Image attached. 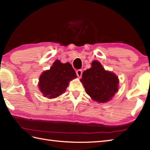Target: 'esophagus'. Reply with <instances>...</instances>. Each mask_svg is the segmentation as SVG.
<instances>
[{
  "instance_id": "34e87169",
  "label": "esophagus",
  "mask_w": 150,
  "mask_h": 150,
  "mask_svg": "<svg viewBox=\"0 0 150 150\" xmlns=\"http://www.w3.org/2000/svg\"><path fill=\"white\" fill-rule=\"evenodd\" d=\"M76 73H77V75L79 77H81L82 76V71L81 69H78L76 71Z\"/></svg>"
}]
</instances>
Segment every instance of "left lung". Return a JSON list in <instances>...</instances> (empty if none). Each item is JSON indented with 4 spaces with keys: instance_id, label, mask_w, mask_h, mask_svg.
Masks as SVG:
<instances>
[{
    "instance_id": "left-lung-1",
    "label": "left lung",
    "mask_w": 150,
    "mask_h": 150,
    "mask_svg": "<svg viewBox=\"0 0 150 150\" xmlns=\"http://www.w3.org/2000/svg\"><path fill=\"white\" fill-rule=\"evenodd\" d=\"M81 81L86 93L98 103H107L118 91L119 79L115 73L106 71L101 64L94 60L91 67L83 72Z\"/></svg>"
}]
</instances>
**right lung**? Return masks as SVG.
<instances>
[{"mask_svg": "<svg viewBox=\"0 0 150 150\" xmlns=\"http://www.w3.org/2000/svg\"><path fill=\"white\" fill-rule=\"evenodd\" d=\"M76 77V73L71 64H63L59 60H56L50 69L40 76L39 90L44 97L56 98L66 91L69 82Z\"/></svg>", "mask_w": 150, "mask_h": 150, "instance_id": "obj_1", "label": "right lung"}]
</instances>
